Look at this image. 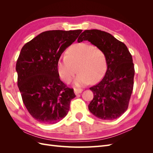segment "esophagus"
<instances>
[{
    "label": "esophagus",
    "mask_w": 153,
    "mask_h": 153,
    "mask_svg": "<svg viewBox=\"0 0 153 153\" xmlns=\"http://www.w3.org/2000/svg\"><path fill=\"white\" fill-rule=\"evenodd\" d=\"M82 91L83 90L81 89H74V92H75L76 94H78L81 93Z\"/></svg>",
    "instance_id": "esophagus-1"
}]
</instances>
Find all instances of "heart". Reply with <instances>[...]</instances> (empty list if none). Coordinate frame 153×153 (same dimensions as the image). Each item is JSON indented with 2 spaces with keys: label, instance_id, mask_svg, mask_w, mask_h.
<instances>
[{
  "label": "heart",
  "instance_id": "obj_1",
  "mask_svg": "<svg viewBox=\"0 0 153 153\" xmlns=\"http://www.w3.org/2000/svg\"><path fill=\"white\" fill-rule=\"evenodd\" d=\"M57 71L66 83L71 82L77 72L75 85L82 87L100 80L106 71V56L101 49L86 43L73 45L66 51V56L57 61Z\"/></svg>",
  "mask_w": 153,
  "mask_h": 153
}]
</instances>
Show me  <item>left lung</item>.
<instances>
[{
	"instance_id": "8db88e82",
	"label": "left lung",
	"mask_w": 153,
	"mask_h": 153,
	"mask_svg": "<svg viewBox=\"0 0 153 153\" xmlns=\"http://www.w3.org/2000/svg\"><path fill=\"white\" fill-rule=\"evenodd\" d=\"M88 41L104 52L107 63L105 75L90 88L94 98L88 108L94 116L114 120L126 112L133 91L135 69L127 47L110 34L97 29L86 30L78 43Z\"/></svg>"
}]
</instances>
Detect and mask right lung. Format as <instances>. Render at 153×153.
I'll return each instance as SVG.
<instances>
[{
  "label": "right lung",
  "mask_w": 153,
  "mask_h": 153,
  "mask_svg": "<svg viewBox=\"0 0 153 153\" xmlns=\"http://www.w3.org/2000/svg\"><path fill=\"white\" fill-rule=\"evenodd\" d=\"M82 30H48L22 47L16 64L23 102L36 121L46 124L62 120L76 96L60 80L57 61Z\"/></svg>",
  "instance_id": "obj_1"
}]
</instances>
